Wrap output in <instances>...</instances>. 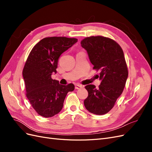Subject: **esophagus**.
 Returning <instances> with one entry per match:
<instances>
[{
	"instance_id": "obj_1",
	"label": "esophagus",
	"mask_w": 152,
	"mask_h": 152,
	"mask_svg": "<svg viewBox=\"0 0 152 152\" xmlns=\"http://www.w3.org/2000/svg\"><path fill=\"white\" fill-rule=\"evenodd\" d=\"M84 87L83 86H82V85H80V84H76V85H75V89H80V88H82V87Z\"/></svg>"
}]
</instances>
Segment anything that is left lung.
<instances>
[{"label":"left lung","instance_id":"obj_1","mask_svg":"<svg viewBox=\"0 0 152 152\" xmlns=\"http://www.w3.org/2000/svg\"><path fill=\"white\" fill-rule=\"evenodd\" d=\"M93 69L100 70L98 88L87 85L86 108L95 115H104L113 107L121 95L128 77L127 64L121 47L115 41L103 36H92L81 41Z\"/></svg>","mask_w":152,"mask_h":152}]
</instances>
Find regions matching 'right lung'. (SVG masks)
Returning a JSON list of instances; mask_svg holds the SVG:
<instances>
[{
    "instance_id": "1",
    "label": "right lung",
    "mask_w": 152,
    "mask_h": 152,
    "mask_svg": "<svg viewBox=\"0 0 152 152\" xmlns=\"http://www.w3.org/2000/svg\"><path fill=\"white\" fill-rule=\"evenodd\" d=\"M77 40L65 37H45L35 45L28 55L23 70L26 96L40 116L48 118L58 114L67 93L75 89L73 84H59L51 75L56 73L61 54Z\"/></svg>"
}]
</instances>
